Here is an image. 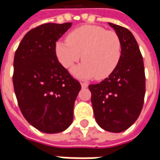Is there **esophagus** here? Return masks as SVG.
I'll return each instance as SVG.
<instances>
[{
	"label": "esophagus",
	"mask_w": 160,
	"mask_h": 160,
	"mask_svg": "<svg viewBox=\"0 0 160 160\" xmlns=\"http://www.w3.org/2000/svg\"><path fill=\"white\" fill-rule=\"evenodd\" d=\"M81 86H82L83 88H86V87H88V83H81Z\"/></svg>",
	"instance_id": "obj_1"
}]
</instances>
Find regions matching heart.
I'll return each mask as SVG.
<instances>
[{"mask_svg":"<svg viewBox=\"0 0 160 160\" xmlns=\"http://www.w3.org/2000/svg\"><path fill=\"white\" fill-rule=\"evenodd\" d=\"M55 53L59 63L69 68L78 62H83L72 69V74L79 78L95 77L103 80L117 68L122 56V42L114 31L101 26L85 25L74 29L67 36V41H58Z\"/></svg>","mask_w":160,"mask_h":160,"instance_id":"obj_1","label":"heart"}]
</instances>
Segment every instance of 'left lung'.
I'll return each mask as SVG.
<instances>
[{"label": "left lung", "mask_w": 160, "mask_h": 160, "mask_svg": "<svg viewBox=\"0 0 160 160\" xmlns=\"http://www.w3.org/2000/svg\"><path fill=\"white\" fill-rule=\"evenodd\" d=\"M122 42V56L117 68L100 83L90 84L94 117L104 130L120 132L136 121L145 95L143 59L138 43L126 28L108 23Z\"/></svg>", "instance_id": "obj_1"}]
</instances>
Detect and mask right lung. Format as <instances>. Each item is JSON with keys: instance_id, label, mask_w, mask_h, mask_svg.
<instances>
[{"instance_id": "right-lung-1", "label": "right lung", "mask_w": 160, "mask_h": 160, "mask_svg": "<svg viewBox=\"0 0 160 160\" xmlns=\"http://www.w3.org/2000/svg\"><path fill=\"white\" fill-rule=\"evenodd\" d=\"M71 23H46L28 31L14 57L13 85L18 107L30 125L46 133L66 130L73 121L81 84L58 62L56 42Z\"/></svg>"}]
</instances>
